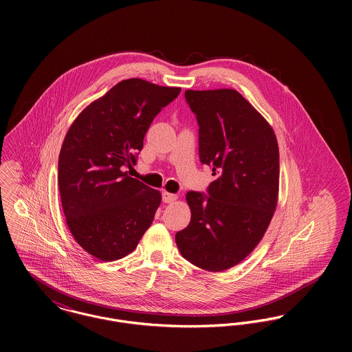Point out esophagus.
Returning a JSON list of instances; mask_svg holds the SVG:
<instances>
[{
  "label": "esophagus",
  "instance_id": "obj_1",
  "mask_svg": "<svg viewBox=\"0 0 352 352\" xmlns=\"http://www.w3.org/2000/svg\"><path fill=\"white\" fill-rule=\"evenodd\" d=\"M176 199H177V197L175 194H169L166 191L162 192V201L164 203H172V201H176Z\"/></svg>",
  "mask_w": 352,
  "mask_h": 352
}]
</instances>
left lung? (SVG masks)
<instances>
[{"label":"left lung","instance_id":"left-lung-1","mask_svg":"<svg viewBox=\"0 0 352 352\" xmlns=\"http://www.w3.org/2000/svg\"><path fill=\"white\" fill-rule=\"evenodd\" d=\"M199 126V158L215 180L190 191L188 226L176 233L184 258L207 271L243 261L263 239L278 201L279 149L272 127L234 89L186 91Z\"/></svg>","mask_w":352,"mask_h":352}]
</instances>
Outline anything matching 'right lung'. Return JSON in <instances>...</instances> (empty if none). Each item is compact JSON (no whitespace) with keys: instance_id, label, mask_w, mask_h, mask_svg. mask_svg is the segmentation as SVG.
Listing matches in <instances>:
<instances>
[{"instance_id":"obj_1","label":"right lung","mask_w":352,"mask_h":352,"mask_svg":"<svg viewBox=\"0 0 352 352\" xmlns=\"http://www.w3.org/2000/svg\"><path fill=\"white\" fill-rule=\"evenodd\" d=\"M180 88L141 78L118 82L70 126L58 161L66 223L89 254L112 261L134 251L149 229L161 194L133 179L153 119Z\"/></svg>"}]
</instances>
